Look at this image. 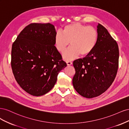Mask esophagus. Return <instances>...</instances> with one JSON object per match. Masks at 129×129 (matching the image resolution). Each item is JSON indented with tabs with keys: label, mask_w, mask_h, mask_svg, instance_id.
I'll list each match as a JSON object with an SVG mask.
<instances>
[{
	"label": "esophagus",
	"mask_w": 129,
	"mask_h": 129,
	"mask_svg": "<svg viewBox=\"0 0 129 129\" xmlns=\"http://www.w3.org/2000/svg\"><path fill=\"white\" fill-rule=\"evenodd\" d=\"M66 63H67V64L68 66H70V65L72 64V62L71 61H67L66 62Z\"/></svg>",
	"instance_id": "obj_1"
}]
</instances>
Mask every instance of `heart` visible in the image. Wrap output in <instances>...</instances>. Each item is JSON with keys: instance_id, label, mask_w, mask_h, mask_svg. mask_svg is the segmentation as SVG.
<instances>
[{"instance_id": "1", "label": "heart", "mask_w": 129, "mask_h": 129, "mask_svg": "<svg viewBox=\"0 0 129 129\" xmlns=\"http://www.w3.org/2000/svg\"><path fill=\"white\" fill-rule=\"evenodd\" d=\"M99 33L94 27L80 23L74 22L64 26L62 33L57 31L54 42L56 49L63 53L69 45L72 47L63 54L66 60H71L79 56H86L91 53L97 44Z\"/></svg>"}]
</instances>
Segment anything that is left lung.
I'll list each match as a JSON object with an SVG mask.
<instances>
[{"label":"left lung","mask_w":129,"mask_h":129,"mask_svg":"<svg viewBox=\"0 0 129 129\" xmlns=\"http://www.w3.org/2000/svg\"><path fill=\"white\" fill-rule=\"evenodd\" d=\"M99 40L89 55L73 62L75 74L74 88L80 95L88 99L104 92L114 82L118 68L117 43L102 25L97 26Z\"/></svg>","instance_id":"left-lung-1"}]
</instances>
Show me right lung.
Instances as JSON below:
<instances>
[{
	"label": "right lung",
	"instance_id": "obj_1",
	"mask_svg": "<svg viewBox=\"0 0 129 129\" xmlns=\"http://www.w3.org/2000/svg\"><path fill=\"white\" fill-rule=\"evenodd\" d=\"M50 23H33L25 27L13 43L11 67L20 87L35 96L54 86L58 74L67 66L54 46L56 33Z\"/></svg>",
	"mask_w": 129,
	"mask_h": 129
}]
</instances>
